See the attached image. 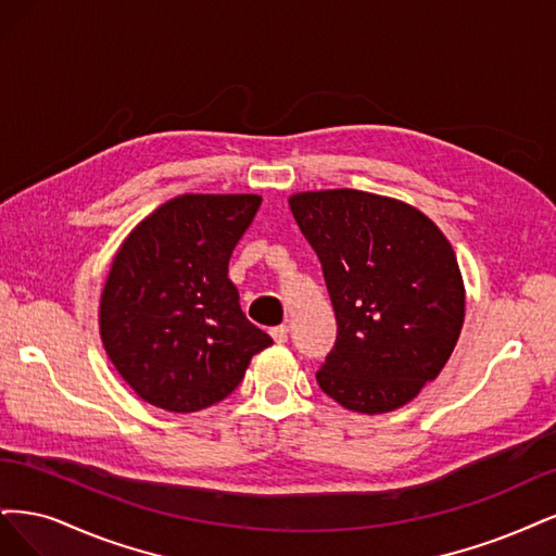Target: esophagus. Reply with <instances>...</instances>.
Masks as SVG:
<instances>
[{
  "label": "esophagus",
  "mask_w": 556,
  "mask_h": 556,
  "mask_svg": "<svg viewBox=\"0 0 556 556\" xmlns=\"http://www.w3.org/2000/svg\"><path fill=\"white\" fill-rule=\"evenodd\" d=\"M273 339L277 344H283V342H289V328L286 326H277V328H273Z\"/></svg>",
  "instance_id": "esophagus-1"
}]
</instances>
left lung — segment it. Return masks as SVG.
Masks as SVG:
<instances>
[{"label": "left lung", "instance_id": "obj_1", "mask_svg": "<svg viewBox=\"0 0 556 556\" xmlns=\"http://www.w3.org/2000/svg\"><path fill=\"white\" fill-rule=\"evenodd\" d=\"M316 252L337 339L316 381L357 414H388L434 381L464 324V281L451 242L402 201L355 189L289 199Z\"/></svg>", "mask_w": 556, "mask_h": 556}]
</instances>
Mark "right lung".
Returning <instances> with one entry per match:
<instances>
[{
	"label": "right lung",
	"instance_id": "add662e5",
	"mask_svg": "<svg viewBox=\"0 0 556 556\" xmlns=\"http://www.w3.org/2000/svg\"><path fill=\"white\" fill-rule=\"evenodd\" d=\"M261 195L185 193L122 242L99 309L101 342L140 400L191 414L228 397L273 344L240 309L232 249Z\"/></svg>",
	"mask_w": 556,
	"mask_h": 556
}]
</instances>
